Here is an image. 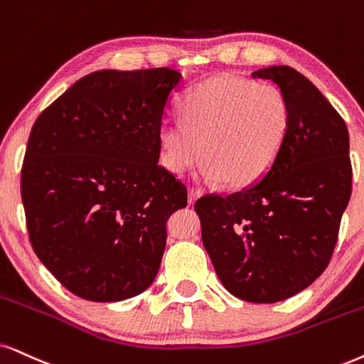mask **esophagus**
<instances>
[{
    "label": "esophagus",
    "instance_id": "1",
    "mask_svg": "<svg viewBox=\"0 0 364 364\" xmlns=\"http://www.w3.org/2000/svg\"><path fill=\"white\" fill-rule=\"evenodd\" d=\"M201 196V191L196 190V188H188V203H193V201L196 200V198Z\"/></svg>",
    "mask_w": 364,
    "mask_h": 364
}]
</instances>
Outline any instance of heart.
Masks as SVG:
<instances>
[{"instance_id": "b5f03b06", "label": "heart", "mask_w": 364, "mask_h": 364, "mask_svg": "<svg viewBox=\"0 0 364 364\" xmlns=\"http://www.w3.org/2000/svg\"><path fill=\"white\" fill-rule=\"evenodd\" d=\"M181 121L159 127L163 166L183 174L200 159L210 181L232 188L260 181L277 161L289 129L291 104L279 87L235 75H218L188 90L179 102Z\"/></svg>"}]
</instances>
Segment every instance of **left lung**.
Segmentation results:
<instances>
[{"instance_id": "obj_1", "label": "left lung", "mask_w": 364, "mask_h": 364, "mask_svg": "<svg viewBox=\"0 0 364 364\" xmlns=\"http://www.w3.org/2000/svg\"><path fill=\"white\" fill-rule=\"evenodd\" d=\"M252 77L275 82L291 104L287 141L260 181L201 196L195 211L225 289L270 304L304 291L329 265L353 169L346 122L311 80L287 65Z\"/></svg>"}]
</instances>
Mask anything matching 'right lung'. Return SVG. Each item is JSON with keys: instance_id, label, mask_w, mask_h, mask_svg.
Wrapping results in <instances>:
<instances>
[{"instance_id": "1", "label": "right lung", "mask_w": 364, "mask_h": 364, "mask_svg": "<svg viewBox=\"0 0 364 364\" xmlns=\"http://www.w3.org/2000/svg\"><path fill=\"white\" fill-rule=\"evenodd\" d=\"M181 73L99 70L31 127L21 200L35 254L75 296L116 302L158 274L186 186L159 161V127Z\"/></svg>"}]
</instances>
